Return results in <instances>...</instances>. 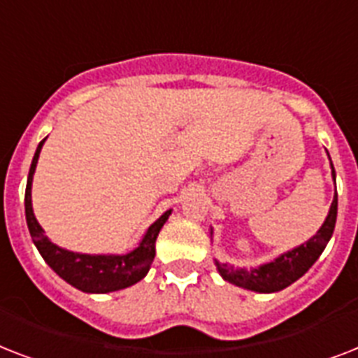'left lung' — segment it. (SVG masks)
Here are the masks:
<instances>
[{
	"label": "left lung",
	"instance_id": "left-lung-1",
	"mask_svg": "<svg viewBox=\"0 0 358 358\" xmlns=\"http://www.w3.org/2000/svg\"><path fill=\"white\" fill-rule=\"evenodd\" d=\"M336 213H338V195H334V201L331 204V210H329V215L323 227L306 243L299 245L297 249L278 256L277 260L271 262V264H266V266L252 269V271L234 269L229 264H219L217 262V269L221 273V277L239 286V288L252 289V292H260V294H271V292L284 289L286 286L295 282L297 278L303 277L314 266V262L320 258V255L323 252L325 245L329 243V239L334 232Z\"/></svg>",
	"mask_w": 358,
	"mask_h": 358
}]
</instances>
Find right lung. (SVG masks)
Here are the masks:
<instances>
[{"instance_id":"right-lung-1","label":"right lung","mask_w":358,"mask_h":358,"mask_svg":"<svg viewBox=\"0 0 358 358\" xmlns=\"http://www.w3.org/2000/svg\"><path fill=\"white\" fill-rule=\"evenodd\" d=\"M42 139L38 143V148L35 152V157L31 162L29 176H27V187H25V219H27V229L33 238V243L42 255V258L48 262V266L57 273L59 277L64 278L66 282L72 284L74 288L87 292V294H108V292H117V289L128 288L131 284L139 282L150 269L154 255H156V239L159 230L165 224V221L171 215V210L163 213L150 229L146 230L145 238L139 243V247L124 256H91L78 255L64 250L57 245H53L50 239L44 236V230L36 223L31 208V182H33V173H35L38 154L44 145Z\"/></svg>"}]
</instances>
